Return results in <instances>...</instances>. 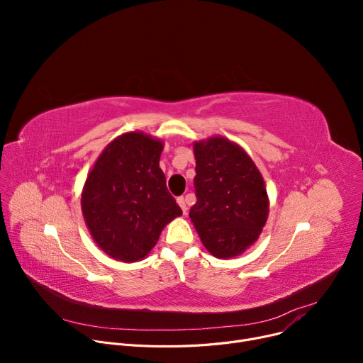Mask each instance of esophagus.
<instances>
[{"label": "esophagus", "mask_w": 363, "mask_h": 363, "mask_svg": "<svg viewBox=\"0 0 363 363\" xmlns=\"http://www.w3.org/2000/svg\"><path fill=\"white\" fill-rule=\"evenodd\" d=\"M177 202H178V205L181 206L182 213H184V214H186V210H188V208H186V202H185V198H184V196H178V198H177Z\"/></svg>", "instance_id": "34e87169"}]
</instances>
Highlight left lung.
I'll return each instance as SVG.
<instances>
[{
	"mask_svg": "<svg viewBox=\"0 0 363 363\" xmlns=\"http://www.w3.org/2000/svg\"><path fill=\"white\" fill-rule=\"evenodd\" d=\"M195 195L189 218L205 248L218 258L244 252L269 217L264 179L237 143L213 136L194 142Z\"/></svg>",
	"mask_w": 363,
	"mask_h": 363,
	"instance_id": "left-lung-1",
	"label": "left lung"
}]
</instances>
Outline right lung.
I'll list each match as a JSON object with an SVG mask.
<instances>
[{
	"instance_id": "obj_1",
	"label": "right lung",
	"mask_w": 363,
	"mask_h": 363,
	"mask_svg": "<svg viewBox=\"0 0 363 363\" xmlns=\"http://www.w3.org/2000/svg\"><path fill=\"white\" fill-rule=\"evenodd\" d=\"M164 143L128 132L100 153L82 192V211L94 242L123 263L139 262L164 227L182 216L160 168Z\"/></svg>"
}]
</instances>
